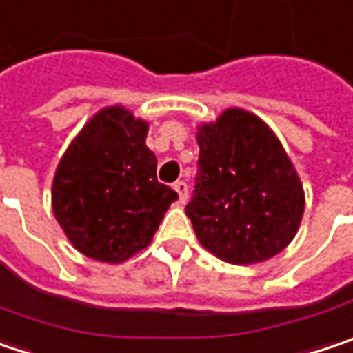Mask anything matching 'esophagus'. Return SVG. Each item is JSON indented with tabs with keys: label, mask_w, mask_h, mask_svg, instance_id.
<instances>
[{
	"label": "esophagus",
	"mask_w": 353,
	"mask_h": 353,
	"mask_svg": "<svg viewBox=\"0 0 353 353\" xmlns=\"http://www.w3.org/2000/svg\"><path fill=\"white\" fill-rule=\"evenodd\" d=\"M174 190L179 192V201H181V203H187V201H189V187H187L185 181H176V183H174Z\"/></svg>",
	"instance_id": "1"
}]
</instances>
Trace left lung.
<instances>
[{
	"label": "left lung",
	"mask_w": 353,
	"mask_h": 353,
	"mask_svg": "<svg viewBox=\"0 0 353 353\" xmlns=\"http://www.w3.org/2000/svg\"><path fill=\"white\" fill-rule=\"evenodd\" d=\"M187 214L201 245L227 263L265 261L295 237L303 189L281 142L257 116L231 108L199 128Z\"/></svg>",
	"instance_id": "left-lung-1"
}]
</instances>
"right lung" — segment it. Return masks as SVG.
<instances>
[{
    "instance_id": "1",
    "label": "right lung",
    "mask_w": 353,
    "mask_h": 353,
    "mask_svg": "<svg viewBox=\"0 0 353 353\" xmlns=\"http://www.w3.org/2000/svg\"><path fill=\"white\" fill-rule=\"evenodd\" d=\"M146 122L120 106L98 112L58 164L52 207L72 245L120 263L144 249L179 194L157 179Z\"/></svg>"
}]
</instances>
